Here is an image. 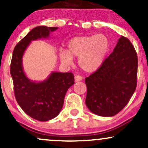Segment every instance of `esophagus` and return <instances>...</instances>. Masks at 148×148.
I'll return each mask as SVG.
<instances>
[{
	"mask_svg": "<svg viewBox=\"0 0 148 148\" xmlns=\"http://www.w3.org/2000/svg\"><path fill=\"white\" fill-rule=\"evenodd\" d=\"M74 79H75L76 82H78V81H81V80L83 79V77L80 75H76L75 76H74Z\"/></svg>",
	"mask_w": 148,
	"mask_h": 148,
	"instance_id": "esophagus-1",
	"label": "esophagus"
}]
</instances>
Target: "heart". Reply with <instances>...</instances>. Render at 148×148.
<instances>
[{
    "mask_svg": "<svg viewBox=\"0 0 148 148\" xmlns=\"http://www.w3.org/2000/svg\"><path fill=\"white\" fill-rule=\"evenodd\" d=\"M109 47V40L103 34L79 36L69 42L67 51L60 50L59 55L65 64L72 63V57L79 58V67L85 72H92L102 64Z\"/></svg>",
    "mask_w": 148,
    "mask_h": 148,
    "instance_id": "obj_1",
    "label": "heart"
}]
</instances>
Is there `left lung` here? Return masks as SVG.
Returning <instances> with one entry per match:
<instances>
[{
  "mask_svg": "<svg viewBox=\"0 0 148 148\" xmlns=\"http://www.w3.org/2000/svg\"><path fill=\"white\" fill-rule=\"evenodd\" d=\"M138 57L129 39L121 36L113 53L85 79L86 106L95 114L110 117L125 108L137 86Z\"/></svg>",
  "mask_w": 148,
  "mask_h": 148,
  "instance_id": "left-lung-1",
  "label": "left lung"
}]
</instances>
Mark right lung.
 <instances>
[{"label": "right lung", "mask_w": 148, "mask_h": 148, "mask_svg": "<svg viewBox=\"0 0 148 148\" xmlns=\"http://www.w3.org/2000/svg\"><path fill=\"white\" fill-rule=\"evenodd\" d=\"M57 28L40 25L30 30L15 46L10 64L16 101L27 115L38 121H48L59 114L66 92L74 84V74L53 72L43 82H32L23 72L22 56L32 40L49 37Z\"/></svg>", "instance_id": "add662e5"}]
</instances>
